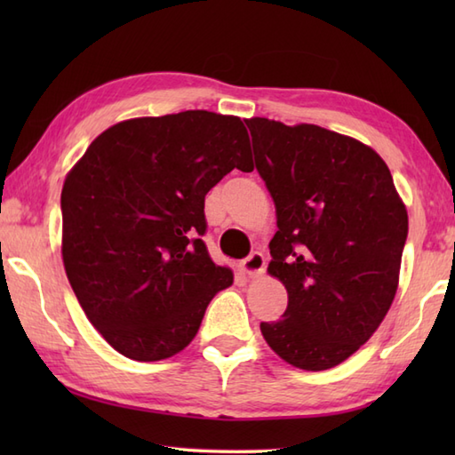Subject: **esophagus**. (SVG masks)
<instances>
[{
    "mask_svg": "<svg viewBox=\"0 0 455 455\" xmlns=\"http://www.w3.org/2000/svg\"><path fill=\"white\" fill-rule=\"evenodd\" d=\"M240 269H243L246 275L262 274L264 269H266V258H264V254L262 252H252L248 258L243 259V264H240Z\"/></svg>",
    "mask_w": 455,
    "mask_h": 455,
    "instance_id": "34e87169",
    "label": "esophagus"
}]
</instances>
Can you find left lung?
I'll return each mask as SVG.
<instances>
[{"label":"left lung","mask_w":455,"mask_h":455,"mask_svg":"<svg viewBox=\"0 0 455 455\" xmlns=\"http://www.w3.org/2000/svg\"><path fill=\"white\" fill-rule=\"evenodd\" d=\"M275 203L267 272L287 289L269 347L299 370L342 363L370 340L397 293L409 217L379 154L316 124L244 119Z\"/></svg>","instance_id":"1"}]
</instances>
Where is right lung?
I'll return each instance as SVG.
<instances>
[{
	"mask_svg": "<svg viewBox=\"0 0 455 455\" xmlns=\"http://www.w3.org/2000/svg\"><path fill=\"white\" fill-rule=\"evenodd\" d=\"M235 168L254 170L244 123L183 111L113 124L66 176L68 282L124 357L158 362L181 352L211 299L233 285L201 236L207 191Z\"/></svg>",
	"mask_w": 455,
	"mask_h": 455,
	"instance_id": "obj_1",
	"label": "right lung"
}]
</instances>
